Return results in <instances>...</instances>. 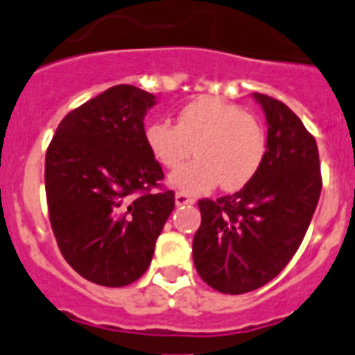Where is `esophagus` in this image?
I'll list each match as a JSON object with an SVG mask.
<instances>
[{"label": "esophagus", "mask_w": 355, "mask_h": 355, "mask_svg": "<svg viewBox=\"0 0 355 355\" xmlns=\"http://www.w3.org/2000/svg\"><path fill=\"white\" fill-rule=\"evenodd\" d=\"M196 200L193 198V196H189V195H186V193H177V195H175V203H177L178 207H180V205H189V203H195Z\"/></svg>", "instance_id": "esophagus-1"}]
</instances>
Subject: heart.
I'll list each match as a JSON object with an SVG mask.
<instances>
[{"instance_id": "b5f03b06", "label": "heart", "mask_w": 355, "mask_h": 355, "mask_svg": "<svg viewBox=\"0 0 355 355\" xmlns=\"http://www.w3.org/2000/svg\"><path fill=\"white\" fill-rule=\"evenodd\" d=\"M153 159L175 169L193 153L196 159L182 166L169 184L186 195L207 193L220 184L237 191L250 184L266 157L263 125L239 105L200 96L177 112V125L153 121L144 130Z\"/></svg>"}]
</instances>
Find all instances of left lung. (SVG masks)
I'll list each match as a JSON object with an SVG mask.
<instances>
[{
    "label": "left lung",
    "instance_id": "left-lung-1",
    "mask_svg": "<svg viewBox=\"0 0 355 355\" xmlns=\"http://www.w3.org/2000/svg\"><path fill=\"white\" fill-rule=\"evenodd\" d=\"M266 116V157L250 184L234 195L200 200L193 239L196 271L212 289L254 291L275 279L298 250L320 193L318 146L288 105L254 92Z\"/></svg>",
    "mask_w": 355,
    "mask_h": 355
}]
</instances>
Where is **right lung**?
I'll return each instance as SVG.
<instances>
[{"instance_id":"obj_1","label":"right lung","mask_w":355,"mask_h":355,"mask_svg":"<svg viewBox=\"0 0 355 355\" xmlns=\"http://www.w3.org/2000/svg\"><path fill=\"white\" fill-rule=\"evenodd\" d=\"M155 103L143 89L114 85L71 110L46 152L58 248L94 284L121 288L139 279L175 207L173 191L152 193L164 178L144 141V116Z\"/></svg>"}]
</instances>
